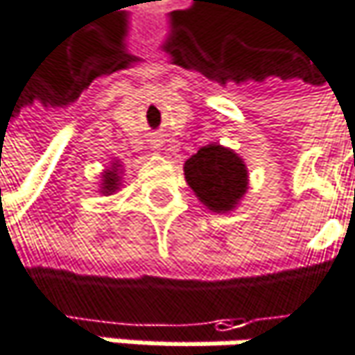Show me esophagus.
<instances>
[{
  "label": "esophagus",
  "instance_id": "obj_1",
  "mask_svg": "<svg viewBox=\"0 0 355 355\" xmlns=\"http://www.w3.org/2000/svg\"><path fill=\"white\" fill-rule=\"evenodd\" d=\"M159 147H162V139H159V137H153V139H151V149L157 151Z\"/></svg>",
  "mask_w": 355,
  "mask_h": 355
}]
</instances>
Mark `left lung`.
<instances>
[{
  "label": "left lung",
  "instance_id": "1",
  "mask_svg": "<svg viewBox=\"0 0 355 355\" xmlns=\"http://www.w3.org/2000/svg\"><path fill=\"white\" fill-rule=\"evenodd\" d=\"M183 172L196 198L216 214L233 212L250 187V172L243 157L220 143L200 147L185 162Z\"/></svg>",
  "mask_w": 355,
  "mask_h": 355
}]
</instances>
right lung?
Instances as JSON below:
<instances>
[{"label": "right lung", "mask_w": 355, "mask_h": 355, "mask_svg": "<svg viewBox=\"0 0 355 355\" xmlns=\"http://www.w3.org/2000/svg\"><path fill=\"white\" fill-rule=\"evenodd\" d=\"M122 185V164L118 159H114L103 172H101V185H99V193L103 196H114Z\"/></svg>", "instance_id": "right-lung-1"}]
</instances>
